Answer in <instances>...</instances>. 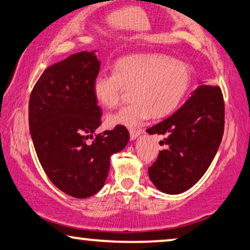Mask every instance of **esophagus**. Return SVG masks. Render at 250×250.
Segmentation results:
<instances>
[{
	"mask_svg": "<svg viewBox=\"0 0 250 250\" xmlns=\"http://www.w3.org/2000/svg\"><path fill=\"white\" fill-rule=\"evenodd\" d=\"M143 133V130H139V128H130V137L131 140H134L138 135Z\"/></svg>",
	"mask_w": 250,
	"mask_h": 250,
	"instance_id": "esophagus-1",
	"label": "esophagus"
}]
</instances>
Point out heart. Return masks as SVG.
Wrapping results in <instances>:
<instances>
[{
	"instance_id": "b5f03b06",
	"label": "heart",
	"mask_w": 250,
	"mask_h": 250,
	"mask_svg": "<svg viewBox=\"0 0 250 250\" xmlns=\"http://www.w3.org/2000/svg\"><path fill=\"white\" fill-rule=\"evenodd\" d=\"M191 85L187 63L162 54H135L120 59L115 73L100 74L92 81L96 101L105 107L118 106L132 90L133 101L109 115V125H140L153 115L162 118L177 109Z\"/></svg>"
}]
</instances>
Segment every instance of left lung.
<instances>
[{
    "label": "left lung",
    "mask_w": 250,
    "mask_h": 250,
    "mask_svg": "<svg viewBox=\"0 0 250 250\" xmlns=\"http://www.w3.org/2000/svg\"><path fill=\"white\" fill-rule=\"evenodd\" d=\"M225 128V103L219 87L200 85L181 109L147 128L162 135L165 149L148 168L154 186L170 195L195 186L210 167Z\"/></svg>",
    "instance_id": "8db88e82"
}]
</instances>
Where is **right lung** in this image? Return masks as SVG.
I'll return each instance as SVG.
<instances>
[{
    "instance_id": "right-lung-1",
    "label": "right lung",
    "mask_w": 250,
    "mask_h": 250,
    "mask_svg": "<svg viewBox=\"0 0 250 250\" xmlns=\"http://www.w3.org/2000/svg\"><path fill=\"white\" fill-rule=\"evenodd\" d=\"M100 66L94 53L70 55L45 69L30 95V133L40 165L58 189L75 198L102 189L110 156L130 139L123 125L94 133L102 123L92 92Z\"/></svg>"
}]
</instances>
